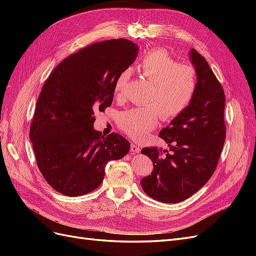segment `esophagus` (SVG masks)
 <instances>
[{"label":"esophagus","instance_id":"esophagus-1","mask_svg":"<svg viewBox=\"0 0 256 256\" xmlns=\"http://www.w3.org/2000/svg\"><path fill=\"white\" fill-rule=\"evenodd\" d=\"M130 152H132V154H136V152H140V147H138L136 144H134V143H131V145H130Z\"/></svg>","mask_w":256,"mask_h":256}]
</instances>
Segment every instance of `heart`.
I'll list each match as a JSON object with an SVG mask.
<instances>
[{"mask_svg": "<svg viewBox=\"0 0 256 256\" xmlns=\"http://www.w3.org/2000/svg\"><path fill=\"white\" fill-rule=\"evenodd\" d=\"M140 74L150 82L147 106L122 112L118 124L134 140L144 138L157 126L159 118L168 120L182 114L190 104L196 90V72L193 67L178 64L161 48L146 52L138 63ZM131 70L125 69L115 82L114 94L122 97L130 80Z\"/></svg>", "mask_w": 256, "mask_h": 256, "instance_id": "obj_1", "label": "heart"}]
</instances>
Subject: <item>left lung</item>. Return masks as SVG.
<instances>
[{
    "label": "left lung",
    "instance_id": "1",
    "mask_svg": "<svg viewBox=\"0 0 256 256\" xmlns=\"http://www.w3.org/2000/svg\"><path fill=\"white\" fill-rule=\"evenodd\" d=\"M190 58L196 72V94L187 109L159 134L170 152L158 147L141 150L154 164L141 186L147 196L162 203H180L202 188L212 176L226 141L222 85L194 49Z\"/></svg>",
    "mask_w": 256,
    "mask_h": 256
}]
</instances>
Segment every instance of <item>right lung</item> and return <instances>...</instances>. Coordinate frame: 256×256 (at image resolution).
Here are the masks:
<instances>
[{"label": "right lung", "mask_w": 256, "mask_h": 256, "mask_svg": "<svg viewBox=\"0 0 256 256\" xmlns=\"http://www.w3.org/2000/svg\"><path fill=\"white\" fill-rule=\"evenodd\" d=\"M138 52V46L124 38L92 44L62 60L44 82L30 138L40 173L62 194L95 190L108 162L128 154L125 138L104 136L92 125L95 112L112 104L115 82Z\"/></svg>", "instance_id": "right-lung-1"}]
</instances>
